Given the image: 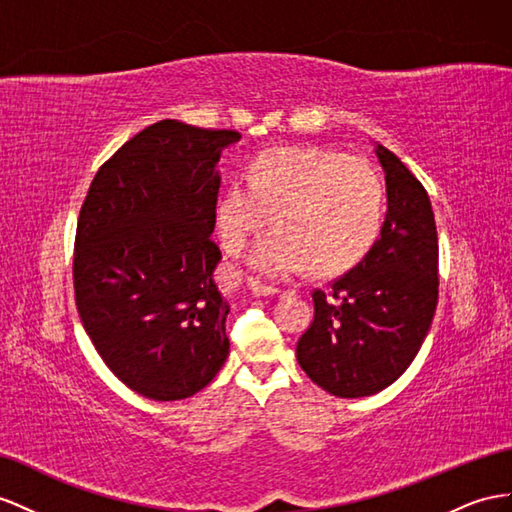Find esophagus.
Here are the masks:
<instances>
[{"label": "esophagus", "mask_w": 512, "mask_h": 512, "mask_svg": "<svg viewBox=\"0 0 512 512\" xmlns=\"http://www.w3.org/2000/svg\"><path fill=\"white\" fill-rule=\"evenodd\" d=\"M248 290H251L255 296H277V294H281L279 287H272V285H266V283L255 281V279L248 281Z\"/></svg>", "instance_id": "34e87169"}]
</instances>
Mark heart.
<instances>
[{
  "label": "heart",
  "mask_w": 512,
  "mask_h": 512,
  "mask_svg": "<svg viewBox=\"0 0 512 512\" xmlns=\"http://www.w3.org/2000/svg\"><path fill=\"white\" fill-rule=\"evenodd\" d=\"M385 188L372 164L324 149H274L235 181L218 205V227L229 253L274 214L272 231L248 253L264 277L283 279L311 266L318 274L348 270L370 251L383 222Z\"/></svg>",
  "instance_id": "b5f03b06"
}]
</instances>
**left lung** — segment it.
<instances>
[{"label": "left lung", "mask_w": 512, "mask_h": 512, "mask_svg": "<svg viewBox=\"0 0 512 512\" xmlns=\"http://www.w3.org/2000/svg\"><path fill=\"white\" fill-rule=\"evenodd\" d=\"M387 214L381 235L355 268L313 292L316 316L296 359L313 383L337 398L383 391L422 348L439 294V244L430 199L383 144Z\"/></svg>", "instance_id": "8db88e82"}]
</instances>
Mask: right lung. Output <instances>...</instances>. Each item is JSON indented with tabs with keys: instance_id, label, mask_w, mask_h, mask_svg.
I'll return each mask as SVG.
<instances>
[{
	"instance_id": "1",
	"label": "right lung",
	"mask_w": 512,
	"mask_h": 512,
	"mask_svg": "<svg viewBox=\"0 0 512 512\" xmlns=\"http://www.w3.org/2000/svg\"><path fill=\"white\" fill-rule=\"evenodd\" d=\"M238 131L160 121L99 168L77 220V311L131 391L170 402L214 381L229 300L214 272L218 162Z\"/></svg>"
}]
</instances>
